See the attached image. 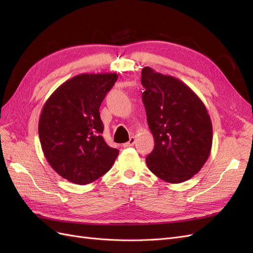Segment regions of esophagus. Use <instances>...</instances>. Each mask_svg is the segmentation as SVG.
I'll list each match as a JSON object with an SVG mask.
<instances>
[{"mask_svg":"<svg viewBox=\"0 0 253 253\" xmlns=\"http://www.w3.org/2000/svg\"><path fill=\"white\" fill-rule=\"evenodd\" d=\"M135 142H136V138H135V137H131V138H129V140H128L127 142L124 143L122 145H124L125 148H128V147H132V145H134Z\"/></svg>","mask_w":253,"mask_h":253,"instance_id":"34e87169","label":"esophagus"}]
</instances>
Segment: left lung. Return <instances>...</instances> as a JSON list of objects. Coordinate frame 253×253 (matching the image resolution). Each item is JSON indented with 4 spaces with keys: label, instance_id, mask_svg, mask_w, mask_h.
<instances>
[{
    "label": "left lung",
    "instance_id": "obj_1",
    "mask_svg": "<svg viewBox=\"0 0 253 253\" xmlns=\"http://www.w3.org/2000/svg\"><path fill=\"white\" fill-rule=\"evenodd\" d=\"M142 101L154 137L145 158L150 171L167 182H183L200 172L212 148V122L204 102L173 76L142 68Z\"/></svg>",
    "mask_w": 253,
    "mask_h": 253
}]
</instances>
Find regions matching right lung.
Returning <instances> with one entry per match:
<instances>
[{
  "mask_svg": "<svg viewBox=\"0 0 253 253\" xmlns=\"http://www.w3.org/2000/svg\"><path fill=\"white\" fill-rule=\"evenodd\" d=\"M116 73L81 74L65 81L45 102L39 119L41 147L60 176L87 185L108 172L119 151L102 137L99 108Z\"/></svg>",
  "mask_w": 253,
  "mask_h": 253,
  "instance_id": "add662e5",
  "label": "right lung"
}]
</instances>
